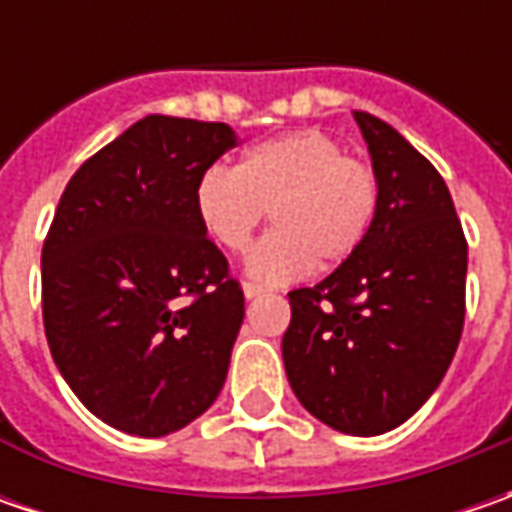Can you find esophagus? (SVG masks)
Wrapping results in <instances>:
<instances>
[{"label":"esophagus","instance_id":"34e87169","mask_svg":"<svg viewBox=\"0 0 512 512\" xmlns=\"http://www.w3.org/2000/svg\"><path fill=\"white\" fill-rule=\"evenodd\" d=\"M242 290H245V299H256V296H262V293H265V287L253 285V282H245Z\"/></svg>","mask_w":512,"mask_h":512}]
</instances>
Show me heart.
Returning <instances> with one entry per match:
<instances>
[{
	"mask_svg": "<svg viewBox=\"0 0 512 512\" xmlns=\"http://www.w3.org/2000/svg\"><path fill=\"white\" fill-rule=\"evenodd\" d=\"M193 207L227 253H245L270 210L276 230L250 250L247 276L287 285L316 262L342 265L364 245L379 210V176L330 133L302 128L247 148L236 170L207 168Z\"/></svg>",
	"mask_w": 512,
	"mask_h": 512,
	"instance_id": "b5f03b06",
	"label": "heart"
}]
</instances>
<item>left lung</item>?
I'll return each mask as SVG.
<instances>
[{"label": "left lung", "instance_id": "left-lung-1", "mask_svg": "<svg viewBox=\"0 0 512 512\" xmlns=\"http://www.w3.org/2000/svg\"><path fill=\"white\" fill-rule=\"evenodd\" d=\"M379 176L364 245L319 285L290 290L287 382L327 427L379 436L444 379L464 327L467 242L450 190L387 122L356 110Z\"/></svg>", "mask_w": 512, "mask_h": 512}]
</instances>
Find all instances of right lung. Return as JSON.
Returning a JSON list of instances; mask_svg holds the SVG:
<instances>
[{
	"mask_svg": "<svg viewBox=\"0 0 512 512\" xmlns=\"http://www.w3.org/2000/svg\"><path fill=\"white\" fill-rule=\"evenodd\" d=\"M236 133L145 116L65 187L42 247V319L70 390L110 427L159 439L227 379L245 293L199 225L193 190Z\"/></svg>",
	"mask_w": 512,
	"mask_h": 512,
	"instance_id": "obj_1",
	"label": "right lung"
}]
</instances>
